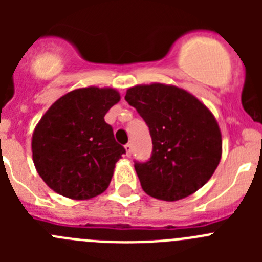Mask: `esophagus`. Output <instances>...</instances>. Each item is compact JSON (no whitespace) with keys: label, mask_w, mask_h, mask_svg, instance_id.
<instances>
[{"label":"esophagus","mask_w":262,"mask_h":262,"mask_svg":"<svg viewBox=\"0 0 262 262\" xmlns=\"http://www.w3.org/2000/svg\"><path fill=\"white\" fill-rule=\"evenodd\" d=\"M124 149H126V156H128V157L131 156V152H133V145L128 143V144L124 145Z\"/></svg>","instance_id":"34e87169"}]
</instances>
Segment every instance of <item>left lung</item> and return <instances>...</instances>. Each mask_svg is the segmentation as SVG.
Masks as SVG:
<instances>
[{"label":"left lung","instance_id":"obj_1","mask_svg":"<svg viewBox=\"0 0 262 262\" xmlns=\"http://www.w3.org/2000/svg\"><path fill=\"white\" fill-rule=\"evenodd\" d=\"M127 102L149 128L152 156L135 163L143 190L161 201L182 200L209 181L222 157L221 128L200 99L174 85H136Z\"/></svg>","mask_w":262,"mask_h":262}]
</instances>
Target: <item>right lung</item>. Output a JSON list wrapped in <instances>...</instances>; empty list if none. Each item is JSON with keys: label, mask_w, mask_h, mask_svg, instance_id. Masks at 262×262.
<instances>
[{"label": "right lung", "mask_w": 262, "mask_h": 262, "mask_svg": "<svg viewBox=\"0 0 262 262\" xmlns=\"http://www.w3.org/2000/svg\"><path fill=\"white\" fill-rule=\"evenodd\" d=\"M119 99L113 88H81L60 97L41 117L32 134V160L53 191L81 201L107 189L126 152L105 122Z\"/></svg>", "instance_id": "right-lung-1"}]
</instances>
